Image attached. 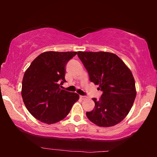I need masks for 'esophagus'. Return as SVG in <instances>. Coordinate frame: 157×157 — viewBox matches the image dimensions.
<instances>
[{"label":"esophagus","instance_id":"1","mask_svg":"<svg viewBox=\"0 0 157 157\" xmlns=\"http://www.w3.org/2000/svg\"><path fill=\"white\" fill-rule=\"evenodd\" d=\"M86 98V96H80V98H81V99H82V100L85 99Z\"/></svg>","mask_w":157,"mask_h":157}]
</instances>
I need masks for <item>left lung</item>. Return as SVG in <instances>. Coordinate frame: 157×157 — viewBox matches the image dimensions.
<instances>
[{"label":"left lung","mask_w":157,"mask_h":157,"mask_svg":"<svg viewBox=\"0 0 157 157\" xmlns=\"http://www.w3.org/2000/svg\"><path fill=\"white\" fill-rule=\"evenodd\" d=\"M77 55L89 73V79L103 91L99 100L92 98L95 107L86 112L90 121L98 126L119 124L129 112L136 98L135 81L124 61L109 52L78 51Z\"/></svg>","instance_id":"8db88e82"}]
</instances>
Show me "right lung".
<instances>
[{"label":"right lung","mask_w":157,"mask_h":157,"mask_svg":"<svg viewBox=\"0 0 157 157\" xmlns=\"http://www.w3.org/2000/svg\"><path fill=\"white\" fill-rule=\"evenodd\" d=\"M77 52L46 51L25 71L21 95L28 111L36 119L51 124L63 119L79 98L76 93L61 89L66 63Z\"/></svg>","instance_id":"right-lung-1"}]
</instances>
